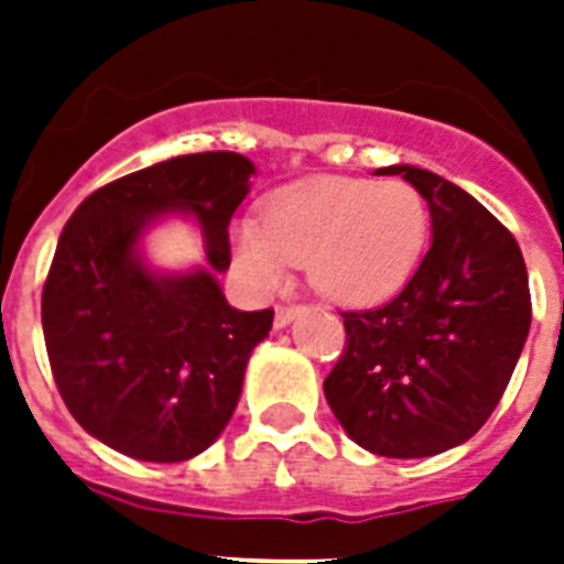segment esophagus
I'll use <instances>...</instances> for the list:
<instances>
[{
	"instance_id": "1",
	"label": "esophagus",
	"mask_w": 564,
	"mask_h": 564,
	"mask_svg": "<svg viewBox=\"0 0 564 564\" xmlns=\"http://www.w3.org/2000/svg\"><path fill=\"white\" fill-rule=\"evenodd\" d=\"M301 313V304H281L274 310V327H286Z\"/></svg>"
}]
</instances>
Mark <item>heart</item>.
<instances>
[{"label":"heart","instance_id":"obj_1","mask_svg":"<svg viewBox=\"0 0 564 564\" xmlns=\"http://www.w3.org/2000/svg\"><path fill=\"white\" fill-rule=\"evenodd\" d=\"M427 242V202L401 178H310L234 228V260L260 290H281L307 265L327 299L375 301L412 274Z\"/></svg>","mask_w":564,"mask_h":564}]
</instances>
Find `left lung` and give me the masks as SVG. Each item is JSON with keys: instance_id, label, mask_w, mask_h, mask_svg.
Segmentation results:
<instances>
[{"instance_id": "1", "label": "left lung", "mask_w": 564, "mask_h": 564, "mask_svg": "<svg viewBox=\"0 0 564 564\" xmlns=\"http://www.w3.org/2000/svg\"><path fill=\"white\" fill-rule=\"evenodd\" d=\"M424 195L433 242L386 304L343 310L345 348L325 398L360 447L415 459L463 445L489 421L530 334L516 237L477 198L419 166H386Z\"/></svg>"}]
</instances>
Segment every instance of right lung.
Returning <instances> with one entry per match:
<instances>
[{
	"label": "right lung",
	"instance_id": "obj_1",
	"mask_svg": "<svg viewBox=\"0 0 564 564\" xmlns=\"http://www.w3.org/2000/svg\"><path fill=\"white\" fill-rule=\"evenodd\" d=\"M251 175L237 152L172 158L90 193L61 230L40 301L48 366L73 419L119 454L184 463L234 415L274 318L234 310L213 278ZM175 209L203 225L210 270L154 275L135 254L144 225Z\"/></svg>",
	"mask_w": 564,
	"mask_h": 564
}]
</instances>
